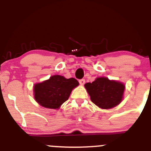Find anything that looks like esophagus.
I'll return each instance as SVG.
<instances>
[{"instance_id":"34e87169","label":"esophagus","mask_w":151,"mask_h":151,"mask_svg":"<svg viewBox=\"0 0 151 151\" xmlns=\"http://www.w3.org/2000/svg\"><path fill=\"white\" fill-rule=\"evenodd\" d=\"M79 83H80V84L81 85V86H83V85L85 84V83H86V80H85L84 79H82V80H79Z\"/></svg>"}]
</instances>
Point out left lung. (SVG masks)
<instances>
[{
  "mask_svg": "<svg viewBox=\"0 0 151 151\" xmlns=\"http://www.w3.org/2000/svg\"><path fill=\"white\" fill-rule=\"evenodd\" d=\"M91 100L102 109H110L119 105L123 99L125 86L117 80L97 77L93 82L85 84Z\"/></svg>",
  "mask_w": 151,
  "mask_h": 151,
  "instance_id": "left-lung-1",
  "label": "left lung"
}]
</instances>
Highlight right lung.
Listing matches in <instances>:
<instances>
[{
  "label": "right lung",
  "instance_id": "1",
  "mask_svg": "<svg viewBox=\"0 0 151 151\" xmlns=\"http://www.w3.org/2000/svg\"><path fill=\"white\" fill-rule=\"evenodd\" d=\"M78 86L76 79L53 75L49 80L34 85V98L44 108L59 109L62 104L68 100L73 89Z\"/></svg>",
  "mask_w": 151,
  "mask_h": 151
}]
</instances>
